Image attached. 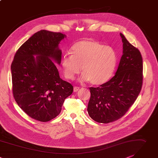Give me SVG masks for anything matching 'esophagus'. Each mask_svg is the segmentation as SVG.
Masks as SVG:
<instances>
[{
    "instance_id": "1",
    "label": "esophagus",
    "mask_w": 158,
    "mask_h": 158,
    "mask_svg": "<svg viewBox=\"0 0 158 158\" xmlns=\"http://www.w3.org/2000/svg\"><path fill=\"white\" fill-rule=\"evenodd\" d=\"M79 89H80V88H79L78 86H74V88H73V91H74V92H76V91H77Z\"/></svg>"
}]
</instances>
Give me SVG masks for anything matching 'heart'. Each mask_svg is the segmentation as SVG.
Returning <instances> with one entry per match:
<instances>
[{
	"instance_id": "1",
	"label": "heart",
	"mask_w": 158,
	"mask_h": 158,
	"mask_svg": "<svg viewBox=\"0 0 158 158\" xmlns=\"http://www.w3.org/2000/svg\"><path fill=\"white\" fill-rule=\"evenodd\" d=\"M70 54L63 56L61 69L66 78L72 80L81 71V80L99 85L107 81L115 69L117 56L114 50L94 40H83L76 42Z\"/></svg>"
}]
</instances>
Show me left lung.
Instances as JSON below:
<instances>
[{
    "label": "left lung",
    "instance_id": "1",
    "mask_svg": "<svg viewBox=\"0 0 158 158\" xmlns=\"http://www.w3.org/2000/svg\"><path fill=\"white\" fill-rule=\"evenodd\" d=\"M123 55L115 73L99 87H90L87 111L98 123H109L121 118L133 105L143 85V58L139 50L120 33Z\"/></svg>",
    "mask_w": 158,
    "mask_h": 158
}]
</instances>
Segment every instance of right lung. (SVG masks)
<instances>
[{"label": "right lung", "mask_w": 158, "mask_h": 158, "mask_svg": "<svg viewBox=\"0 0 158 158\" xmlns=\"http://www.w3.org/2000/svg\"><path fill=\"white\" fill-rule=\"evenodd\" d=\"M66 35L42 30L18 49L11 65L12 91L20 108L34 119L47 122L61 112L73 86L60 78L58 45ZM34 55H37L35 57Z\"/></svg>", "instance_id": "1"}]
</instances>
